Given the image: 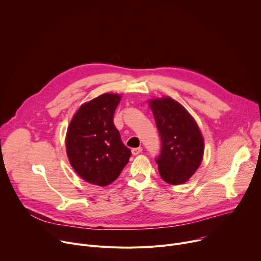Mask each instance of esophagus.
Returning a JSON list of instances; mask_svg holds the SVG:
<instances>
[{"mask_svg":"<svg viewBox=\"0 0 261 261\" xmlns=\"http://www.w3.org/2000/svg\"><path fill=\"white\" fill-rule=\"evenodd\" d=\"M142 152V148L141 147H134L132 148V155L133 156H136L138 154H140Z\"/></svg>","mask_w":261,"mask_h":261,"instance_id":"34e87169","label":"esophagus"}]
</instances>
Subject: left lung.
Wrapping results in <instances>:
<instances>
[{"label": "left lung", "mask_w": 261, "mask_h": 261, "mask_svg": "<svg viewBox=\"0 0 261 261\" xmlns=\"http://www.w3.org/2000/svg\"><path fill=\"white\" fill-rule=\"evenodd\" d=\"M148 104L161 138V153L156 159L160 175L170 185H180L202 161V134L186 108L170 97L155 98Z\"/></svg>", "instance_id": "1"}]
</instances>
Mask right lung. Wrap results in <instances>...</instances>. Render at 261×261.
<instances>
[{
  "label": "right lung",
  "instance_id": "right-lung-1",
  "mask_svg": "<svg viewBox=\"0 0 261 261\" xmlns=\"http://www.w3.org/2000/svg\"><path fill=\"white\" fill-rule=\"evenodd\" d=\"M120 101V95L106 93L83 104L67 130L71 166L86 181L101 187L115 181L131 157L114 124Z\"/></svg>",
  "mask_w": 261,
  "mask_h": 261
}]
</instances>
